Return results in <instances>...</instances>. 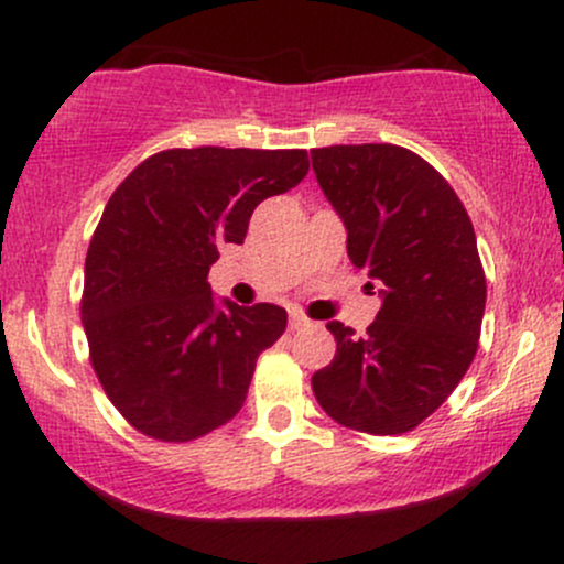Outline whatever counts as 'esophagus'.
I'll list each match as a JSON object with an SVG mask.
<instances>
[{"mask_svg":"<svg viewBox=\"0 0 564 564\" xmlns=\"http://www.w3.org/2000/svg\"><path fill=\"white\" fill-rule=\"evenodd\" d=\"M289 326H291V332H300V328H310V326H313V321L304 318L302 313H291V315H289Z\"/></svg>","mask_w":564,"mask_h":564,"instance_id":"1","label":"esophagus"}]
</instances>
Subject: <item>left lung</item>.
<instances>
[{
  "label": "left lung",
  "mask_w": 564,
  "mask_h": 564,
  "mask_svg": "<svg viewBox=\"0 0 564 564\" xmlns=\"http://www.w3.org/2000/svg\"><path fill=\"white\" fill-rule=\"evenodd\" d=\"M310 156L345 223L349 260L381 283L364 336L326 326L336 355L313 373V392L349 430L403 435L445 403L477 352L485 273L475 228L443 174L405 148L366 142Z\"/></svg>",
  "instance_id": "left-lung-1"
}]
</instances>
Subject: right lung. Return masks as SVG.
I'll return each instance as SVG.
<instances>
[{
  "mask_svg": "<svg viewBox=\"0 0 564 564\" xmlns=\"http://www.w3.org/2000/svg\"><path fill=\"white\" fill-rule=\"evenodd\" d=\"M307 170V151L174 148L113 191L84 262L82 323L102 390L142 435L185 443L241 411L286 310L217 302L206 275Z\"/></svg>",
  "mask_w": 564,
  "mask_h": 564,
  "instance_id": "1",
  "label": "right lung"
}]
</instances>
